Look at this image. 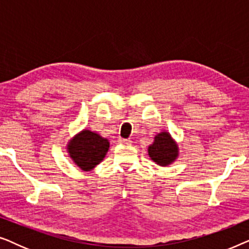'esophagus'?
<instances>
[{
    "mask_svg": "<svg viewBox=\"0 0 249 249\" xmlns=\"http://www.w3.org/2000/svg\"><path fill=\"white\" fill-rule=\"evenodd\" d=\"M119 142L122 145H131L130 139H124V138H119Z\"/></svg>",
    "mask_w": 249,
    "mask_h": 249,
    "instance_id": "34e87169",
    "label": "esophagus"
}]
</instances>
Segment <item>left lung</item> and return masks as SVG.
Returning a JSON list of instances; mask_svg holds the SVG:
<instances>
[{
	"label": "left lung",
	"mask_w": 249,
	"mask_h": 249,
	"mask_svg": "<svg viewBox=\"0 0 249 249\" xmlns=\"http://www.w3.org/2000/svg\"><path fill=\"white\" fill-rule=\"evenodd\" d=\"M148 155L158 165L168 166L179 156V147L168 131H161L148 146Z\"/></svg>",
	"instance_id": "8db88e82"
}]
</instances>
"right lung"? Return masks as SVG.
Returning <instances> with one entry per match:
<instances>
[{
    "label": "right lung",
    "mask_w": 249,
    "mask_h": 249,
    "mask_svg": "<svg viewBox=\"0 0 249 249\" xmlns=\"http://www.w3.org/2000/svg\"><path fill=\"white\" fill-rule=\"evenodd\" d=\"M110 147L108 139L97 132L84 129L68 142L70 159L83 171H90L103 161Z\"/></svg>",
    "instance_id": "obj_1"
}]
</instances>
